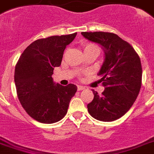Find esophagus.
I'll use <instances>...</instances> for the list:
<instances>
[{
    "label": "esophagus",
    "mask_w": 154,
    "mask_h": 154,
    "mask_svg": "<svg viewBox=\"0 0 154 154\" xmlns=\"http://www.w3.org/2000/svg\"><path fill=\"white\" fill-rule=\"evenodd\" d=\"M78 91H83V90H85L86 89V87L83 86H78Z\"/></svg>",
    "instance_id": "obj_1"
}]
</instances>
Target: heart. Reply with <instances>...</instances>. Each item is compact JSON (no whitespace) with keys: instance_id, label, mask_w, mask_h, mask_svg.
I'll return each instance as SVG.
<instances>
[{"instance_id":"heart-1","label":"heart","mask_w":154,"mask_h":154,"mask_svg":"<svg viewBox=\"0 0 154 154\" xmlns=\"http://www.w3.org/2000/svg\"><path fill=\"white\" fill-rule=\"evenodd\" d=\"M89 47H97V46H96V45H86L85 49H86V48H89Z\"/></svg>"}]
</instances>
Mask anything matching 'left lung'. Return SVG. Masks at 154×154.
<instances>
[{
	"label": "left lung",
	"mask_w": 154,
	"mask_h": 154,
	"mask_svg": "<svg viewBox=\"0 0 154 154\" xmlns=\"http://www.w3.org/2000/svg\"><path fill=\"white\" fill-rule=\"evenodd\" d=\"M87 40L102 48L105 60L97 73L105 90L101 95L92 90L94 99L89 113L100 121H114L131 109L142 86L140 58L133 47L112 33L82 32Z\"/></svg>",
	"instance_id": "obj_1"
}]
</instances>
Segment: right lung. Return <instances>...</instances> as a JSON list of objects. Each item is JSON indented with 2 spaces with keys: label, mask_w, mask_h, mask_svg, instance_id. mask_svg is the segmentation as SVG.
Listing matches in <instances>:
<instances>
[{
  "label": "right lung",
  "mask_w": 154,
  "mask_h": 154,
  "mask_svg": "<svg viewBox=\"0 0 154 154\" xmlns=\"http://www.w3.org/2000/svg\"><path fill=\"white\" fill-rule=\"evenodd\" d=\"M77 33L34 41L20 56L15 68L18 98L30 116L43 124L63 119L77 86L53 82V69L60 65L63 51Z\"/></svg>",
  "instance_id": "add662e5"
}]
</instances>
